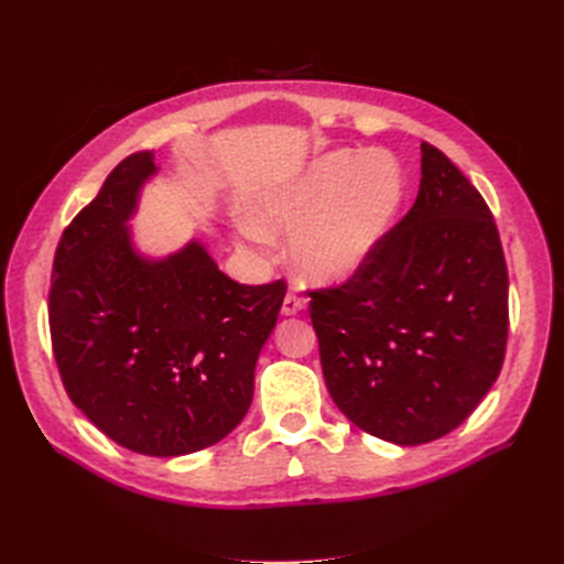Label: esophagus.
<instances>
[{
    "label": "esophagus",
    "mask_w": 564,
    "mask_h": 564,
    "mask_svg": "<svg viewBox=\"0 0 564 564\" xmlns=\"http://www.w3.org/2000/svg\"><path fill=\"white\" fill-rule=\"evenodd\" d=\"M301 310H305V297H297L295 293H289V295L283 297V307H281V313H283L285 317L297 315V313H301Z\"/></svg>",
    "instance_id": "esophagus-1"
}]
</instances>
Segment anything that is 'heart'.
Wrapping results in <instances>:
<instances>
[{
	"instance_id": "obj_1",
	"label": "heart",
	"mask_w": 564,
	"mask_h": 564,
	"mask_svg": "<svg viewBox=\"0 0 564 564\" xmlns=\"http://www.w3.org/2000/svg\"><path fill=\"white\" fill-rule=\"evenodd\" d=\"M400 196V166L388 154L329 152L261 194L242 235L257 247L293 235L291 261L303 281L344 283L373 254Z\"/></svg>"
}]
</instances>
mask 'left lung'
Segmentation results:
<instances>
[{
	"label": "left lung",
	"mask_w": 564,
	"mask_h": 564,
	"mask_svg": "<svg viewBox=\"0 0 564 564\" xmlns=\"http://www.w3.org/2000/svg\"><path fill=\"white\" fill-rule=\"evenodd\" d=\"M310 297L334 404L398 446L451 434L505 364L509 275L492 210L429 142L412 210L349 281Z\"/></svg>",
	"instance_id": "left-lung-1"
}]
</instances>
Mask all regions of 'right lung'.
Listing matches in <instances>:
<instances>
[{
    "instance_id": "right-lung-1",
    "label": "right lung",
    "mask_w": 564,
    "mask_h": 564,
    "mask_svg": "<svg viewBox=\"0 0 564 564\" xmlns=\"http://www.w3.org/2000/svg\"><path fill=\"white\" fill-rule=\"evenodd\" d=\"M154 174L152 152L130 154L69 223L47 319L77 410L118 446L174 458L245 419L285 283H237L196 239L170 257H142L128 220Z\"/></svg>"
}]
</instances>
